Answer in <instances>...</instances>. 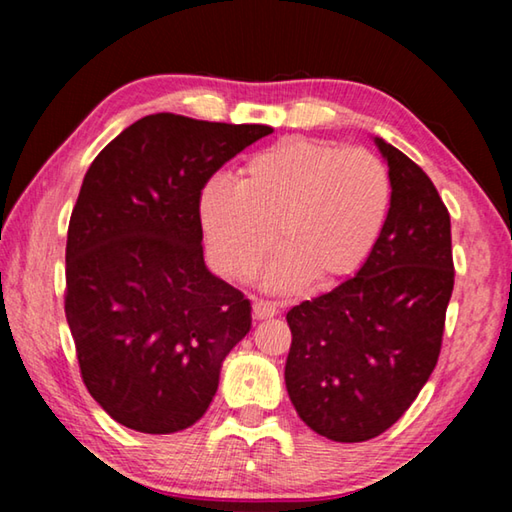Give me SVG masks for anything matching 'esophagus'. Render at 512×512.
<instances>
[{
  "label": "esophagus",
  "mask_w": 512,
  "mask_h": 512,
  "mask_svg": "<svg viewBox=\"0 0 512 512\" xmlns=\"http://www.w3.org/2000/svg\"><path fill=\"white\" fill-rule=\"evenodd\" d=\"M253 314H255V318H259V320L273 318V316H277V305H275V302H268V300H255Z\"/></svg>",
  "instance_id": "obj_1"
}]
</instances>
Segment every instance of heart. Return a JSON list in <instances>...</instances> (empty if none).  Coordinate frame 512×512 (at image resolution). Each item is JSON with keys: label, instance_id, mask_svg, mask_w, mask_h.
I'll return each instance as SVG.
<instances>
[{"label": "heart", "instance_id": "b5f03b06", "mask_svg": "<svg viewBox=\"0 0 512 512\" xmlns=\"http://www.w3.org/2000/svg\"><path fill=\"white\" fill-rule=\"evenodd\" d=\"M393 203L386 164L363 149L287 137L259 151L244 178L212 176L198 196L205 250L223 275L244 280L275 239L284 250L266 287L293 291L316 277L334 287L375 250Z\"/></svg>", "mask_w": 512, "mask_h": 512}]
</instances>
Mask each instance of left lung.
<instances>
[{
    "mask_svg": "<svg viewBox=\"0 0 512 512\" xmlns=\"http://www.w3.org/2000/svg\"><path fill=\"white\" fill-rule=\"evenodd\" d=\"M393 203L359 273L287 314L284 381L300 420L363 443L402 418L436 368L454 289L452 223L431 178L375 137Z\"/></svg>",
    "mask_w": 512,
    "mask_h": 512,
    "instance_id": "1",
    "label": "left lung"
}]
</instances>
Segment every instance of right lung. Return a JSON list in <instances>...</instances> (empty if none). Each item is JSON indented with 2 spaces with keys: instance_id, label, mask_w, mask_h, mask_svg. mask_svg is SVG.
I'll return each instance as SVG.
<instances>
[{
  "instance_id": "right-lung-1",
  "label": "right lung",
  "mask_w": 512,
  "mask_h": 512,
  "mask_svg": "<svg viewBox=\"0 0 512 512\" xmlns=\"http://www.w3.org/2000/svg\"><path fill=\"white\" fill-rule=\"evenodd\" d=\"M271 133L158 112L85 173L67 230L65 316L85 388L128 429L201 420L223 359L250 332V300L205 266L198 196Z\"/></svg>"
}]
</instances>
